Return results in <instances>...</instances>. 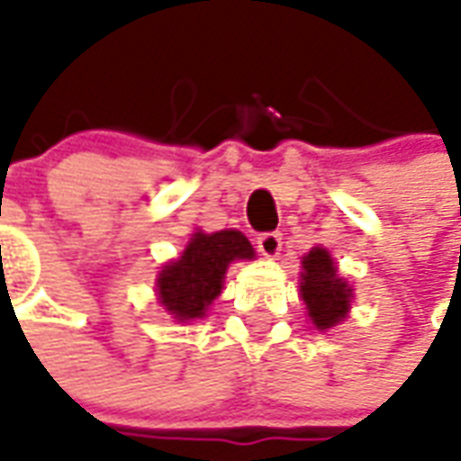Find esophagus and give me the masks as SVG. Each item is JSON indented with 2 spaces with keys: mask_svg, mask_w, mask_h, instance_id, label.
Returning <instances> with one entry per match:
<instances>
[{
  "mask_svg": "<svg viewBox=\"0 0 461 461\" xmlns=\"http://www.w3.org/2000/svg\"><path fill=\"white\" fill-rule=\"evenodd\" d=\"M258 250L266 258H276L280 253V246H283V236L280 233H260L258 236Z\"/></svg>",
  "mask_w": 461,
  "mask_h": 461,
  "instance_id": "obj_1",
  "label": "esophagus"
}]
</instances>
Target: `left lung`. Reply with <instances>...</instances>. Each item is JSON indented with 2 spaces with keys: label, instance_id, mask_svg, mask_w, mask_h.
Returning a JSON list of instances; mask_svg holds the SVG:
<instances>
[{
  "label": "left lung",
  "instance_id": "obj_1",
  "mask_svg": "<svg viewBox=\"0 0 461 461\" xmlns=\"http://www.w3.org/2000/svg\"><path fill=\"white\" fill-rule=\"evenodd\" d=\"M300 295L308 310L310 322L318 330H330L348 318L352 303V288L345 277L338 276V266L325 248H312L303 256Z\"/></svg>",
  "mask_w": 461,
  "mask_h": 461
}]
</instances>
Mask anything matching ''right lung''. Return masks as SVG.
<instances>
[{"label": "right lung", "mask_w": 461, "mask_h": 461, "mask_svg": "<svg viewBox=\"0 0 461 461\" xmlns=\"http://www.w3.org/2000/svg\"><path fill=\"white\" fill-rule=\"evenodd\" d=\"M256 250L240 230H198L181 256L161 267L156 293L163 310L176 322L203 318L223 290V277L233 260H253Z\"/></svg>", "instance_id": "obj_1"}]
</instances>
